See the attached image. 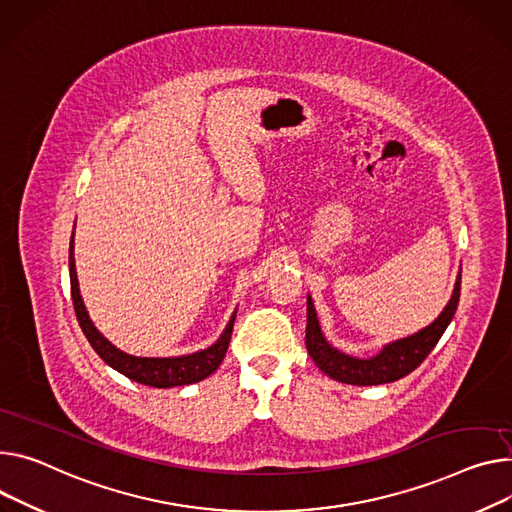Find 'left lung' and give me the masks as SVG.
<instances>
[{"mask_svg": "<svg viewBox=\"0 0 512 512\" xmlns=\"http://www.w3.org/2000/svg\"><path fill=\"white\" fill-rule=\"evenodd\" d=\"M459 295H461V270L457 274L453 295L435 322L428 324L426 328H422L412 336L385 344L377 355L367 359L346 355V352L338 350L326 340L318 320V311L313 307L311 295H307V328H305L307 352L313 359V363H316L328 377L340 383L381 385V383L398 381L408 373H412L428 357V352L437 346V342L441 340L443 332L447 330V326L455 316Z\"/></svg>", "mask_w": 512, "mask_h": 512, "instance_id": "obj_1", "label": "left lung"}]
</instances>
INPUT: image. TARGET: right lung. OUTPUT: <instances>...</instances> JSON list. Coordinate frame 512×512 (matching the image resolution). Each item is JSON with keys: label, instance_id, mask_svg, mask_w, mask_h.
<instances>
[{"label": "right lung", "instance_id": "add662e5", "mask_svg": "<svg viewBox=\"0 0 512 512\" xmlns=\"http://www.w3.org/2000/svg\"><path fill=\"white\" fill-rule=\"evenodd\" d=\"M69 281H71V299H73L77 322H80V328L84 330L92 348L98 352V357L114 371L123 373L125 377L137 383L166 389V387L199 383L207 379L211 373H215L217 367L221 365L231 340L235 313L238 311H233V316L229 318L223 334L203 350H196V352H190V355H180V357H135L121 348H116L90 320V313L80 295V283H77L75 258H73V233L69 240Z\"/></svg>", "mask_w": 512, "mask_h": 512}]
</instances>
